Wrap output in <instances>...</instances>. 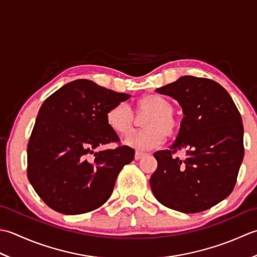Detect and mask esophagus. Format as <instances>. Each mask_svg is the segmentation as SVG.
I'll return each instance as SVG.
<instances>
[{"instance_id":"obj_1","label":"esophagus","mask_w":257,"mask_h":257,"mask_svg":"<svg viewBox=\"0 0 257 257\" xmlns=\"http://www.w3.org/2000/svg\"><path fill=\"white\" fill-rule=\"evenodd\" d=\"M146 154L145 153H142V152H135V155H134V159L136 160V161H139V160H141L142 158H144Z\"/></svg>"}]
</instances>
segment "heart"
<instances>
[{"mask_svg": "<svg viewBox=\"0 0 257 257\" xmlns=\"http://www.w3.org/2000/svg\"><path fill=\"white\" fill-rule=\"evenodd\" d=\"M174 107L165 98L158 94H148L138 99L135 113L139 116L148 114L143 119L144 130L139 133L133 132L136 126L134 112L125 103H119L111 107L106 113V123L111 130L121 136H127L126 144L138 151H148L159 146L165 135H174L177 122L173 115Z\"/></svg>", "mask_w": 257, "mask_h": 257, "instance_id": "obj_1", "label": "heart"}]
</instances>
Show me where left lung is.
Instances as JSON below:
<instances>
[{
	"instance_id": "8db88e82",
	"label": "left lung",
	"mask_w": 257,
	"mask_h": 257,
	"mask_svg": "<svg viewBox=\"0 0 257 257\" xmlns=\"http://www.w3.org/2000/svg\"><path fill=\"white\" fill-rule=\"evenodd\" d=\"M156 92L175 98L184 117L175 142L154 153L152 192L175 211H205L231 194L236 183L244 158L242 117L227 91L208 78L182 76ZM183 149L185 160L172 156Z\"/></svg>"
}]
</instances>
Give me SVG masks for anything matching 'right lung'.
<instances>
[{
	"label": "right lung",
	"mask_w": 257,
	"mask_h": 257,
	"mask_svg": "<svg viewBox=\"0 0 257 257\" xmlns=\"http://www.w3.org/2000/svg\"><path fill=\"white\" fill-rule=\"evenodd\" d=\"M130 97L76 80L42 104L28 145V177L46 205L76 215L108 200L118 173L134 160L135 152L126 145L97 149L119 142L106 113Z\"/></svg>",
	"instance_id": "obj_1"
}]
</instances>
